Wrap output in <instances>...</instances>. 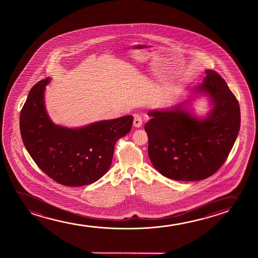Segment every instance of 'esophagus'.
<instances>
[{
	"label": "esophagus",
	"mask_w": 258,
	"mask_h": 258,
	"mask_svg": "<svg viewBox=\"0 0 258 258\" xmlns=\"http://www.w3.org/2000/svg\"><path fill=\"white\" fill-rule=\"evenodd\" d=\"M143 123V120H142L141 115L139 114H135L134 115V121H133V125L134 127H140Z\"/></svg>",
	"instance_id": "1"
}]
</instances>
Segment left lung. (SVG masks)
I'll list each match as a JSON object with an SVG mask.
<instances>
[{
  "label": "left lung",
  "mask_w": 258,
  "mask_h": 258,
  "mask_svg": "<svg viewBox=\"0 0 258 258\" xmlns=\"http://www.w3.org/2000/svg\"><path fill=\"white\" fill-rule=\"evenodd\" d=\"M193 92L209 97L212 109L199 119L186 109L185 102L148 112L145 123L148 154L163 176L175 180H205L225 163L240 131L239 102L226 81L216 71ZM191 99H188V102Z\"/></svg>",
  "instance_id": "obj_1"
}]
</instances>
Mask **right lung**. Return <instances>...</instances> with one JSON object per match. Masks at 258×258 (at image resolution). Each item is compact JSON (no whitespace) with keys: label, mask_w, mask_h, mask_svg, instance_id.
Masks as SVG:
<instances>
[{"label":"right lung","mask_w":258,"mask_h":258,"mask_svg":"<svg viewBox=\"0 0 258 258\" xmlns=\"http://www.w3.org/2000/svg\"><path fill=\"white\" fill-rule=\"evenodd\" d=\"M50 78L29 92L20 113L22 140L46 175L58 183L79 187L99 180L109 169L114 146L131 131L133 116L70 128L55 125L46 113L44 92Z\"/></svg>","instance_id":"add662e5"}]
</instances>
